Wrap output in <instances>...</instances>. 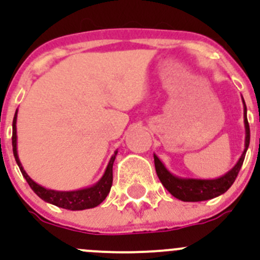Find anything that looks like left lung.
Masks as SVG:
<instances>
[{
  "instance_id": "left-lung-1",
  "label": "left lung",
  "mask_w": 260,
  "mask_h": 260,
  "mask_svg": "<svg viewBox=\"0 0 260 260\" xmlns=\"http://www.w3.org/2000/svg\"><path fill=\"white\" fill-rule=\"evenodd\" d=\"M244 105V126H245V144H244V151L235 166L225 173L223 176L214 179H199V178H182L172 174L166 168L160 159L154 154V164H155V171L158 174V178L160 179L161 184L167 188V191L174 196L176 199L184 202H199L207 201V200L215 199L220 194L225 193L231 184L235 182L238 177L239 171L243 166L245 153L249 148L250 143V129H249L248 117H246V105L241 96Z\"/></svg>"
}]
</instances>
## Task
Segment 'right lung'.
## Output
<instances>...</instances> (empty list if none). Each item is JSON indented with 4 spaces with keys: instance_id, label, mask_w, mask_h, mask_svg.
Returning a JSON list of instances; mask_svg holds the SVG:
<instances>
[{
    "instance_id": "1",
    "label": "right lung",
    "mask_w": 260,
    "mask_h": 260,
    "mask_svg": "<svg viewBox=\"0 0 260 260\" xmlns=\"http://www.w3.org/2000/svg\"><path fill=\"white\" fill-rule=\"evenodd\" d=\"M16 121H17V110L15 112L14 121H12V151H14L15 160L21 171L22 176L26 179L29 186L31 187L32 191L44 200L48 204L54 205V206L61 207L66 210H72V211H79V210L93 209L99 206L102 201L107 197L110 189L112 186V166H114L115 158L117 155V150H115L114 155L110 159L109 164L106 167L104 176L101 177L97 183L93 186L86 187V188L76 189V191H54V189H48L45 187L40 186L37 182L32 181L29 174L25 172L21 161L17 154V134H16Z\"/></svg>"
}]
</instances>
